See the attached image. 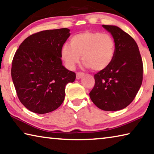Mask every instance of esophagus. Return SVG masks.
I'll return each instance as SVG.
<instances>
[{
  "label": "esophagus",
  "instance_id": "34e87169",
  "mask_svg": "<svg viewBox=\"0 0 154 154\" xmlns=\"http://www.w3.org/2000/svg\"><path fill=\"white\" fill-rule=\"evenodd\" d=\"M85 75V74L83 72H77L76 73V79H80Z\"/></svg>",
  "mask_w": 154,
  "mask_h": 154
}]
</instances>
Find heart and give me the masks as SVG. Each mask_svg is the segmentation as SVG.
<instances>
[{
    "label": "heart",
    "mask_w": 154,
    "mask_h": 154,
    "mask_svg": "<svg viewBox=\"0 0 154 154\" xmlns=\"http://www.w3.org/2000/svg\"><path fill=\"white\" fill-rule=\"evenodd\" d=\"M61 57L69 69L82 61L94 71H102L109 66L115 54V42L109 34L97 31H85L70 39L69 44L61 48Z\"/></svg>",
    "instance_id": "b5f03b06"
}]
</instances>
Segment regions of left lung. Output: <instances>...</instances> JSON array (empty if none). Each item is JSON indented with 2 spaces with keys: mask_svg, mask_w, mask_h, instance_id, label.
Listing matches in <instances>:
<instances>
[{
  "mask_svg": "<svg viewBox=\"0 0 154 154\" xmlns=\"http://www.w3.org/2000/svg\"><path fill=\"white\" fill-rule=\"evenodd\" d=\"M102 26L114 38L115 54L111 64L94 75L95 85L89 96L100 109L116 111L127 107L137 95L143 81V60L130 35L116 26Z\"/></svg>",
  "mask_w": 154,
  "mask_h": 154,
  "instance_id": "obj_1",
  "label": "left lung"
}]
</instances>
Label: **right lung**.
Listing matches in <instances>:
<instances>
[{
    "instance_id": "1",
    "label": "right lung",
    "mask_w": 154,
    "mask_h": 154,
    "mask_svg": "<svg viewBox=\"0 0 154 154\" xmlns=\"http://www.w3.org/2000/svg\"><path fill=\"white\" fill-rule=\"evenodd\" d=\"M70 30H46L30 35L20 45L12 60L11 78L20 102L37 114L57 109L65 87L75 79L60 59Z\"/></svg>"
}]
</instances>
